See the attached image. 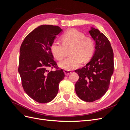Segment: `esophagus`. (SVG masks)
<instances>
[{
	"label": "esophagus",
	"instance_id": "esophagus-1",
	"mask_svg": "<svg viewBox=\"0 0 130 130\" xmlns=\"http://www.w3.org/2000/svg\"><path fill=\"white\" fill-rule=\"evenodd\" d=\"M64 73L66 75H69V74L72 73V71L71 70H64Z\"/></svg>",
	"mask_w": 130,
	"mask_h": 130
}]
</instances>
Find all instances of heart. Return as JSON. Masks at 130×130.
<instances>
[{
  "label": "heart",
  "mask_w": 130,
  "mask_h": 130,
  "mask_svg": "<svg viewBox=\"0 0 130 130\" xmlns=\"http://www.w3.org/2000/svg\"><path fill=\"white\" fill-rule=\"evenodd\" d=\"M62 44L54 42L50 49L54 57L61 60L66 55L67 50H70V57L59 63L61 68L71 70L79 67L83 62L88 61L95 51V43L91 38L76 29H69L61 36Z\"/></svg>",
  "instance_id": "obj_1"
}]
</instances>
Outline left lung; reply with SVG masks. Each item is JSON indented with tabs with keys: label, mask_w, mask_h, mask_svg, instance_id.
<instances>
[{
	"label": "left lung",
	"mask_w": 130,
	"mask_h": 130,
	"mask_svg": "<svg viewBox=\"0 0 130 130\" xmlns=\"http://www.w3.org/2000/svg\"><path fill=\"white\" fill-rule=\"evenodd\" d=\"M89 32L95 42L90 61L75 70L79 79L75 86L78 97L87 102L99 99L107 92L114 70V54L109 40L100 31L91 27Z\"/></svg>",
	"instance_id": "left-lung-1"
}]
</instances>
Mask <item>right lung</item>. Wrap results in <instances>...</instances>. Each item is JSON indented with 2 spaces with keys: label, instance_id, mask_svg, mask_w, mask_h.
Wrapping results in <instances>:
<instances>
[{
  "label": "right lung",
  "instance_id": "add662e5",
  "mask_svg": "<svg viewBox=\"0 0 130 130\" xmlns=\"http://www.w3.org/2000/svg\"><path fill=\"white\" fill-rule=\"evenodd\" d=\"M62 31L58 26H39L27 35L21 46L18 72L23 87L38 103L53 100L58 93L59 83L64 77L63 70L56 67L50 49ZM50 67L57 70L49 72Z\"/></svg>",
  "mask_w": 130,
  "mask_h": 130
}]
</instances>
